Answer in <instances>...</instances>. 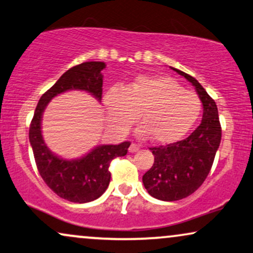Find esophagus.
<instances>
[{"label": "esophagus", "mask_w": 253, "mask_h": 253, "mask_svg": "<svg viewBox=\"0 0 253 253\" xmlns=\"http://www.w3.org/2000/svg\"><path fill=\"white\" fill-rule=\"evenodd\" d=\"M128 151L130 152V153H135V152H138V151H139V146H138V145H135V144H132V145L129 146Z\"/></svg>", "instance_id": "obj_1"}]
</instances>
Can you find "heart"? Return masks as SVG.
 <instances>
[{
    "label": "heart",
    "mask_w": 253,
    "mask_h": 253,
    "mask_svg": "<svg viewBox=\"0 0 253 253\" xmlns=\"http://www.w3.org/2000/svg\"><path fill=\"white\" fill-rule=\"evenodd\" d=\"M108 123L125 133L139 114L142 125L138 135L152 136L156 144L179 141L193 128L202 114V101L196 93L184 89L164 75H138L121 88H111L103 97Z\"/></svg>",
    "instance_id": "heart-1"
}]
</instances>
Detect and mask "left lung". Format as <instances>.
Returning a JSON list of instances; mask_svg holds the SVG:
<instances>
[{"label": "left lung", "mask_w": 253, "mask_h": 253, "mask_svg": "<svg viewBox=\"0 0 253 253\" xmlns=\"http://www.w3.org/2000/svg\"><path fill=\"white\" fill-rule=\"evenodd\" d=\"M172 69L193 84L204 112L202 124L186 139L150 148L154 163L142 175V182L152 197L164 202L184 199L202 186L221 140V127L214 100L193 77L179 69Z\"/></svg>", "instance_id": "left-lung-1"}]
</instances>
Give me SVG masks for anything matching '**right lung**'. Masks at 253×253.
I'll list each match as a JSON object with an SVG mask.
<instances>
[{
    "label": "right lung",
    "mask_w": 253,
    "mask_h": 253,
    "mask_svg": "<svg viewBox=\"0 0 253 253\" xmlns=\"http://www.w3.org/2000/svg\"><path fill=\"white\" fill-rule=\"evenodd\" d=\"M105 67V62L90 61L68 69L41 96L30 123L29 141L40 175L51 191L72 203L93 202L102 196L111 181L109 164L114 158L126 156L130 142L96 146L80 159H62L51 153L44 144L41 132L42 114L53 97L67 90H84L101 101V71Z\"/></svg>",
    "instance_id": "right-lung-1"
}]
</instances>
